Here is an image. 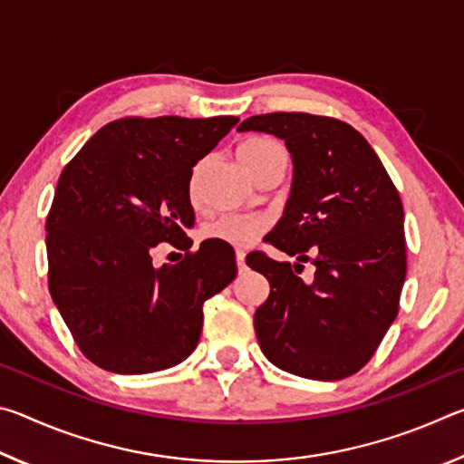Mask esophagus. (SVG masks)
<instances>
[{
  "instance_id": "1",
  "label": "esophagus",
  "mask_w": 464,
  "mask_h": 464,
  "mask_svg": "<svg viewBox=\"0 0 464 464\" xmlns=\"http://www.w3.org/2000/svg\"><path fill=\"white\" fill-rule=\"evenodd\" d=\"M235 260H237V268H239V272H243V270L247 268V266H246V254H243L241 249L235 251Z\"/></svg>"
}]
</instances>
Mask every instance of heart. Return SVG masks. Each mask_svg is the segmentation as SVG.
Listing matches in <instances>:
<instances>
[{
    "label": "heart",
    "instance_id": "1",
    "mask_svg": "<svg viewBox=\"0 0 464 464\" xmlns=\"http://www.w3.org/2000/svg\"><path fill=\"white\" fill-rule=\"evenodd\" d=\"M274 153H282V147L268 137H254L247 139L237 149V157L241 166L247 171L256 168L257 163L268 160ZM196 186V176L192 178V194ZM268 227V218L260 215H246V213H223L204 223L202 237L218 243H229V246L246 247L251 246Z\"/></svg>",
    "mask_w": 464,
    "mask_h": 464
}]
</instances>
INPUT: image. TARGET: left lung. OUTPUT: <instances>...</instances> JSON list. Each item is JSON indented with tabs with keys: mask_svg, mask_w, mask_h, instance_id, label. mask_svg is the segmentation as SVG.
Wrapping results in <instances>:
<instances>
[{
	"mask_svg": "<svg viewBox=\"0 0 464 464\" xmlns=\"http://www.w3.org/2000/svg\"><path fill=\"white\" fill-rule=\"evenodd\" d=\"M239 132L285 140L293 184L268 243L288 256L254 251L249 268L270 282L254 325L264 356L303 379L340 381L379 348L399 311L405 282L403 204L379 155L356 129L329 116L274 112L251 116ZM301 261L316 278L295 276Z\"/></svg>",
	"mask_w": 464,
	"mask_h": 464,
	"instance_id": "8db88e82",
	"label": "left lung"
}]
</instances>
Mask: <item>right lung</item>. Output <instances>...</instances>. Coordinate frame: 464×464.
<instances>
[{
	"label": "right lung",
	"instance_id": "obj_1",
	"mask_svg": "<svg viewBox=\"0 0 464 464\" xmlns=\"http://www.w3.org/2000/svg\"><path fill=\"white\" fill-rule=\"evenodd\" d=\"M239 122L121 119L102 127L59 178L46 218L49 288L83 356L119 374L176 366L202 332V304L237 276L235 254L202 241L182 262L151 249L190 247L192 168Z\"/></svg>",
	"mask_w": 464,
	"mask_h": 464
}]
</instances>
